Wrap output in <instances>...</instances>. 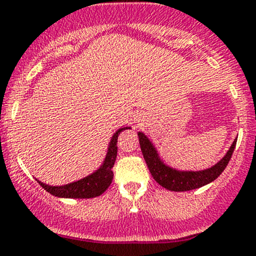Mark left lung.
<instances>
[{
  "label": "left lung",
  "mask_w": 256,
  "mask_h": 256,
  "mask_svg": "<svg viewBox=\"0 0 256 256\" xmlns=\"http://www.w3.org/2000/svg\"><path fill=\"white\" fill-rule=\"evenodd\" d=\"M138 140H140V147L141 151H142L144 158L154 180L160 186H162V187L168 190H174V192H184V190H196V188H200L202 186L213 182L216 178L220 176L222 172L228 166L236 144V141H234L226 156L212 168L200 172H180L166 166L158 158V154H157L154 144L150 142L148 138L142 132H138Z\"/></svg>",
  "instance_id": "left-lung-1"
}]
</instances>
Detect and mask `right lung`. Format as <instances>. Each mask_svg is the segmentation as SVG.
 <instances>
[{"label":"right lung","mask_w":256,"mask_h":256,"mask_svg":"<svg viewBox=\"0 0 256 256\" xmlns=\"http://www.w3.org/2000/svg\"><path fill=\"white\" fill-rule=\"evenodd\" d=\"M126 128H120V130L116 131L115 135L112 136L104 164H102V166L100 167V170H98L95 174L82 178V180H78V182L69 183V184L60 186V187H53V186L44 184V183L40 182V180H38V183H40L47 192L56 196V197L94 198L98 197V196H102V193L109 188V186L112 184V167L114 164H115L116 154H118V146H116V144H118V136L121 131L126 130Z\"/></svg>","instance_id":"add662e5"}]
</instances>
